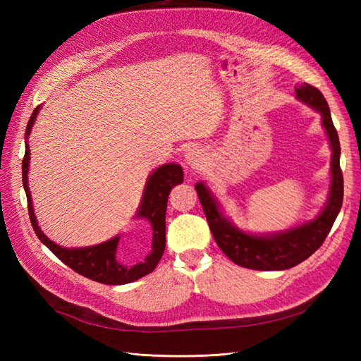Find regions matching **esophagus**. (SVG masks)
I'll use <instances>...</instances> for the list:
<instances>
[{
	"label": "esophagus",
	"mask_w": 361,
	"mask_h": 361,
	"mask_svg": "<svg viewBox=\"0 0 361 361\" xmlns=\"http://www.w3.org/2000/svg\"><path fill=\"white\" fill-rule=\"evenodd\" d=\"M204 163V158H203V152L202 149L198 147H189L185 152V164L190 169H200Z\"/></svg>",
	"instance_id": "esophagus-1"
}]
</instances>
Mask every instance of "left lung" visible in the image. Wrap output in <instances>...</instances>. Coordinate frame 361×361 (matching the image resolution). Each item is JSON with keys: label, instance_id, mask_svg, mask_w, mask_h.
Wrapping results in <instances>:
<instances>
[{"label": "left lung", "instance_id": "1", "mask_svg": "<svg viewBox=\"0 0 361 361\" xmlns=\"http://www.w3.org/2000/svg\"><path fill=\"white\" fill-rule=\"evenodd\" d=\"M295 93L299 101L310 105L321 114V124L326 130L332 149V185L331 190H329L327 203L315 219L296 228L274 234H248L224 216L216 197L204 186V183L200 181L195 185L206 220H208L211 233L219 248L234 264L251 268V270H288V268L310 257L323 245L327 234L331 233L334 221L343 204V173L340 169L341 149L329 105L323 93L309 83H301L295 88Z\"/></svg>", "mask_w": 361, "mask_h": 361}]
</instances>
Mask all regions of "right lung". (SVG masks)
<instances>
[{"label": "right lung", "instance_id": "add662e5", "mask_svg": "<svg viewBox=\"0 0 361 361\" xmlns=\"http://www.w3.org/2000/svg\"><path fill=\"white\" fill-rule=\"evenodd\" d=\"M38 105L34 110L32 116H30L27 127H26V152L25 158H23V188L26 190L27 197V211L29 219L32 224L34 231L38 239H40L46 247H48L54 255H56L63 264H66L75 273H79L85 278L106 283V286H122V283L133 282L136 279L142 278V276L152 273L158 265L161 256H163L166 248V208H167V197L171 194V189L176 185L183 183V169L180 164L169 163L164 166H159L157 171H153L149 178L147 185H145L144 194L141 198L140 209H137L136 217H144L150 221L152 225V250L147 256H145L140 262L127 267L121 264L116 257V250L119 245V235L113 237V239L102 242L93 247H83V248H63L60 245L54 243L48 237L43 234L37 224L32 198H30V190L27 186V171H29V159L30 152L27 145V137L32 132V126L37 119V114L40 111Z\"/></svg>", "mask_w": 361, "mask_h": 361}]
</instances>
